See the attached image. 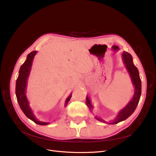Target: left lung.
Wrapping results in <instances>:
<instances>
[{
    "mask_svg": "<svg viewBox=\"0 0 156 156\" xmlns=\"http://www.w3.org/2000/svg\"><path fill=\"white\" fill-rule=\"evenodd\" d=\"M122 58L123 60L125 65L127 69V71L130 74V76L132 80V84L134 87V94L133 95V98L131 101L128 103V105L122 108L118 113L117 115L116 116L115 119H114L112 122L110 124L114 125L117 124V123L121 121L126 120L128 117H129L135 111L136 107L139 103V99H140V97L141 94V80L140 77H139V73L137 67L134 65L133 62V58L131 54L126 51H123L122 54ZM86 103L88 106L89 109L92 112V110L94 108V106L91 103L90 99L88 96H87V100H86ZM96 119L100 121L101 122H105L103 119H101V118H98L95 117Z\"/></svg>",
    "mask_w": 156,
    "mask_h": 156,
    "instance_id": "1",
    "label": "left lung"
}]
</instances>
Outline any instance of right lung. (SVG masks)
Listing matches in <instances>:
<instances>
[{
  "instance_id": "right-lung-1",
  "label": "right lung",
  "mask_w": 156,
  "mask_h": 156,
  "mask_svg": "<svg viewBox=\"0 0 156 156\" xmlns=\"http://www.w3.org/2000/svg\"><path fill=\"white\" fill-rule=\"evenodd\" d=\"M37 53V51H33L30 53L28 56H27L26 60L23 63V65L20 66V68L19 69V76L17 79V81H16L15 94L20 108L22 110L24 114L26 115V116L39 125H47L48 124H50V123L40 121L35 117L33 111H32L31 107L30 106L29 101L26 95L28 79L31 71L32 62H33L34 57ZM71 98L72 94L69 95L68 96V98L66 99L65 101V106L67 105Z\"/></svg>"
}]
</instances>
